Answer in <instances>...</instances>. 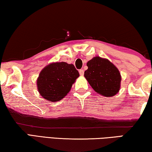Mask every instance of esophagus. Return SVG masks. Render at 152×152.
<instances>
[{
	"label": "esophagus",
	"mask_w": 152,
	"mask_h": 152,
	"mask_svg": "<svg viewBox=\"0 0 152 152\" xmlns=\"http://www.w3.org/2000/svg\"><path fill=\"white\" fill-rule=\"evenodd\" d=\"M79 73H80V74L81 76H83L84 74V70H82V69H80V70H79Z\"/></svg>",
	"instance_id": "1"
}]
</instances>
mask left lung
<instances>
[{
    "instance_id": "obj_1",
    "label": "left lung",
    "mask_w": 152,
    "mask_h": 152,
    "mask_svg": "<svg viewBox=\"0 0 152 152\" xmlns=\"http://www.w3.org/2000/svg\"><path fill=\"white\" fill-rule=\"evenodd\" d=\"M84 77L95 91L107 97L119 91L121 78L118 69L107 59L94 57L87 62Z\"/></svg>"
}]
</instances>
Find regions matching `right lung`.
Segmentation results:
<instances>
[{
  "mask_svg": "<svg viewBox=\"0 0 152 152\" xmlns=\"http://www.w3.org/2000/svg\"><path fill=\"white\" fill-rule=\"evenodd\" d=\"M78 76V71L73 64L63 61L51 64L39 74L37 80L38 91L48 101H58L68 93Z\"/></svg>",
  "mask_w": 152,
  "mask_h": 152,
  "instance_id": "add662e5",
  "label": "right lung"
}]
</instances>
